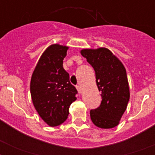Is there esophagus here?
<instances>
[{
	"instance_id": "34e87169",
	"label": "esophagus",
	"mask_w": 155,
	"mask_h": 155,
	"mask_svg": "<svg viewBox=\"0 0 155 155\" xmlns=\"http://www.w3.org/2000/svg\"><path fill=\"white\" fill-rule=\"evenodd\" d=\"M76 89H77L79 93H82V87H80V85H77V86H76Z\"/></svg>"
}]
</instances>
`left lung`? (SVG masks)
Wrapping results in <instances>:
<instances>
[{
    "instance_id": "obj_1",
    "label": "left lung",
    "mask_w": 155,
    "mask_h": 155,
    "mask_svg": "<svg viewBox=\"0 0 155 155\" xmlns=\"http://www.w3.org/2000/svg\"><path fill=\"white\" fill-rule=\"evenodd\" d=\"M80 53L94 69L97 87L101 93L100 106L90 111L91 120L101 129L115 127L119 124L130 100L125 67L107 48L84 49Z\"/></svg>"
}]
</instances>
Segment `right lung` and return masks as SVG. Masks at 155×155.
<instances>
[{"mask_svg": "<svg viewBox=\"0 0 155 155\" xmlns=\"http://www.w3.org/2000/svg\"><path fill=\"white\" fill-rule=\"evenodd\" d=\"M68 49L58 44L50 46L40 57L30 81V94L35 109L52 127L67 120L69 107L78 93L63 67Z\"/></svg>", "mask_w": 155, "mask_h": 155, "instance_id": "right-lung-1", "label": "right lung"}]
</instances>
